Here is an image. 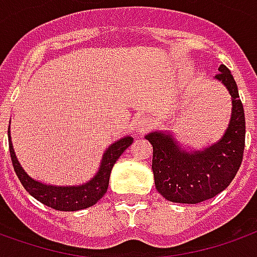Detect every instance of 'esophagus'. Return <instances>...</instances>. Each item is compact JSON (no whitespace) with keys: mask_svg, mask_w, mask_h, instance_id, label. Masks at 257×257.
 <instances>
[{"mask_svg":"<svg viewBox=\"0 0 257 257\" xmlns=\"http://www.w3.org/2000/svg\"><path fill=\"white\" fill-rule=\"evenodd\" d=\"M153 123L154 121L148 115H140L138 119H136V122H135V128H136V132L138 134H146L147 131L153 128Z\"/></svg>","mask_w":257,"mask_h":257,"instance_id":"1","label":"esophagus"}]
</instances>
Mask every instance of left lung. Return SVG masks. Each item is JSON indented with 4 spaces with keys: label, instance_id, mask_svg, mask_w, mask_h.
Returning <instances> with one entry per match:
<instances>
[{
    "label": "left lung",
    "instance_id": "obj_1",
    "mask_svg": "<svg viewBox=\"0 0 257 257\" xmlns=\"http://www.w3.org/2000/svg\"><path fill=\"white\" fill-rule=\"evenodd\" d=\"M215 76L231 95V119L219 142L204 151L188 153L170 135L150 134L153 144V172L157 191L173 203L196 204L229 187L242 162L245 147V114L234 77L225 65Z\"/></svg>",
    "mask_w": 257,
    "mask_h": 257
}]
</instances>
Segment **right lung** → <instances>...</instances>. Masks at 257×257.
I'll return each mask as SVG.
<instances>
[{
  "instance_id": "right-lung-1",
  "label": "right lung",
  "mask_w": 257,
  "mask_h": 257,
  "mask_svg": "<svg viewBox=\"0 0 257 257\" xmlns=\"http://www.w3.org/2000/svg\"><path fill=\"white\" fill-rule=\"evenodd\" d=\"M8 136H9V131H8ZM132 143H134V139L126 136L118 140L117 143L111 144L104 153L99 172L95 174L90 182L80 187H53V185H45L42 182L32 180L31 177H28L27 173L23 170L17 161L15 151H13L11 136H9V153H11L13 169L19 180L24 189L32 197H35L38 201L54 210L77 211L94 206L96 201L104 196L109 187L110 173H111L114 163L117 162V159Z\"/></svg>"
}]
</instances>
